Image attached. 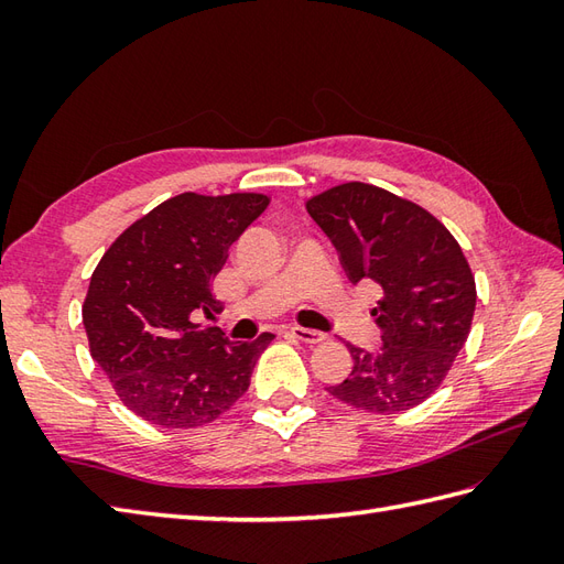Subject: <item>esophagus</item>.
<instances>
[{
  "mask_svg": "<svg viewBox=\"0 0 564 564\" xmlns=\"http://www.w3.org/2000/svg\"><path fill=\"white\" fill-rule=\"evenodd\" d=\"M289 334H291V337H295L297 341H305V344H317V341L325 339V334L315 332V329H307V327H291Z\"/></svg>",
  "mask_w": 564,
  "mask_h": 564,
  "instance_id": "1",
  "label": "esophagus"
}]
</instances>
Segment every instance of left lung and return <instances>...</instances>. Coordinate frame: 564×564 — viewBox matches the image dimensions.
I'll return each mask as SVG.
<instances>
[{
    "instance_id": "left-lung-1",
    "label": "left lung",
    "mask_w": 564,
    "mask_h": 564,
    "mask_svg": "<svg viewBox=\"0 0 564 564\" xmlns=\"http://www.w3.org/2000/svg\"><path fill=\"white\" fill-rule=\"evenodd\" d=\"M356 285L370 279L380 349L349 344L351 373L329 394L358 410L392 414L424 402L446 378L475 315V279L460 245L434 215L386 188L351 182L307 200Z\"/></svg>"
}]
</instances>
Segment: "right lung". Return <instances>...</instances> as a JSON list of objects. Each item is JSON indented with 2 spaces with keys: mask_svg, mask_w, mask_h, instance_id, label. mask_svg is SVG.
I'll use <instances>...</instances> for the list:
<instances>
[{
  "mask_svg": "<svg viewBox=\"0 0 564 564\" xmlns=\"http://www.w3.org/2000/svg\"><path fill=\"white\" fill-rule=\"evenodd\" d=\"M267 206L261 194H178L130 225L94 269L82 307L91 358L145 422L203 426L247 392L273 334L230 341L191 313H220L210 279Z\"/></svg>",
  "mask_w": 564,
  "mask_h": 564,
  "instance_id": "1",
  "label": "right lung"
}]
</instances>
